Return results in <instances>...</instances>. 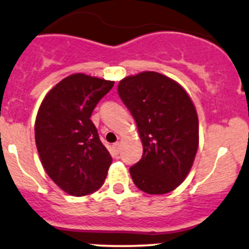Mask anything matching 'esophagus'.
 <instances>
[{"instance_id":"34e87169","label":"esophagus","mask_w":249,"mask_h":249,"mask_svg":"<svg viewBox=\"0 0 249 249\" xmlns=\"http://www.w3.org/2000/svg\"><path fill=\"white\" fill-rule=\"evenodd\" d=\"M120 146H121V143H120V142H115L114 145H113L114 152H115V153H116V154L120 152Z\"/></svg>"}]
</instances>
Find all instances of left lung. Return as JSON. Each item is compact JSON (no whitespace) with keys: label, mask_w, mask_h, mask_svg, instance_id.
Instances as JSON below:
<instances>
[{"label":"left lung","mask_w":249,"mask_h":249,"mask_svg":"<svg viewBox=\"0 0 249 249\" xmlns=\"http://www.w3.org/2000/svg\"><path fill=\"white\" fill-rule=\"evenodd\" d=\"M117 91L134 117L143 146L140 161L129 168L134 184L149 195L178 188L198 149V116L188 92L153 71L125 77Z\"/></svg>","instance_id":"left-lung-1"}]
</instances>
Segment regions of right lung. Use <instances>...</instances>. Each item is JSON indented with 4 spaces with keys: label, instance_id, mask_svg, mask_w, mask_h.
I'll return each instance as SVG.
<instances>
[{
    "label": "right lung",
    "instance_id": "add662e5",
    "mask_svg": "<svg viewBox=\"0 0 249 249\" xmlns=\"http://www.w3.org/2000/svg\"><path fill=\"white\" fill-rule=\"evenodd\" d=\"M114 82L74 73L52 88L36 119V143L50 178L71 196H85L103 185L111 156L90 120Z\"/></svg>",
    "mask_w": 249,
    "mask_h": 249
}]
</instances>
